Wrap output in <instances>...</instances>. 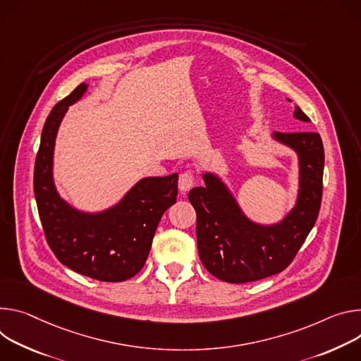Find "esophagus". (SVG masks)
<instances>
[{"label": "esophagus", "instance_id": "obj_1", "mask_svg": "<svg viewBox=\"0 0 361 361\" xmlns=\"http://www.w3.org/2000/svg\"><path fill=\"white\" fill-rule=\"evenodd\" d=\"M195 185V176L192 172H183L179 175L178 186L180 192H188Z\"/></svg>", "mask_w": 361, "mask_h": 361}]
</instances>
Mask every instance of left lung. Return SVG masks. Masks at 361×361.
I'll use <instances>...</instances> for the list:
<instances>
[{"label":"left lung","instance_id":"1","mask_svg":"<svg viewBox=\"0 0 361 361\" xmlns=\"http://www.w3.org/2000/svg\"><path fill=\"white\" fill-rule=\"evenodd\" d=\"M294 117L300 122H311L298 106ZM271 137L294 150L298 157L295 204L278 222L262 224L248 218L215 172H205V186H196L188 195L196 211L199 257L204 267L225 283L258 281L284 271L304 244L319 212L324 172L322 137L311 132H274Z\"/></svg>","mask_w":361,"mask_h":361}]
</instances>
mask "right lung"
Masks as SVG:
<instances>
[{"mask_svg":"<svg viewBox=\"0 0 361 361\" xmlns=\"http://www.w3.org/2000/svg\"><path fill=\"white\" fill-rule=\"evenodd\" d=\"M82 83L50 111L34 166V195L46 239L57 259L77 274L106 283L135 276L145 265L156 228L176 202L178 173L147 176L120 201L99 212L80 211L57 192L53 162L59 128L87 92Z\"/></svg>","mask_w":361,"mask_h":361,"instance_id":"1","label":"right lung"}]
</instances>
